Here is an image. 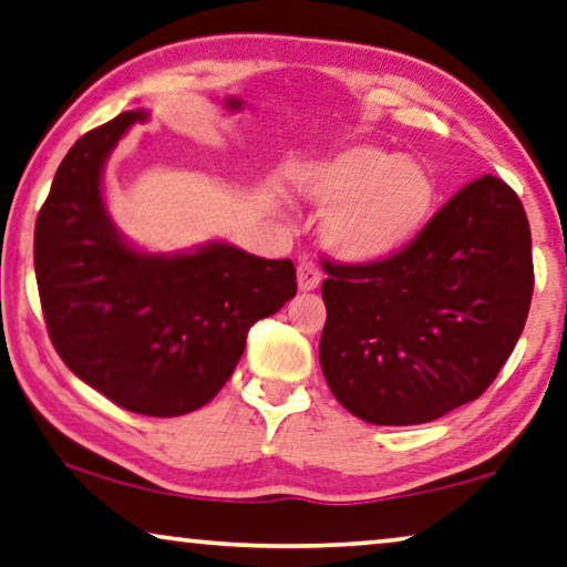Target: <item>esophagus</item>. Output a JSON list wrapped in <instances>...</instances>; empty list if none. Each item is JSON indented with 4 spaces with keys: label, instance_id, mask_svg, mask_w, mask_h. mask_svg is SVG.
<instances>
[{
    "label": "esophagus",
    "instance_id": "34e87169",
    "mask_svg": "<svg viewBox=\"0 0 567 567\" xmlns=\"http://www.w3.org/2000/svg\"><path fill=\"white\" fill-rule=\"evenodd\" d=\"M320 280H323V277H320V269H318L316 261L302 259L300 265H298V285H300V290L302 292L316 290V287L320 285Z\"/></svg>",
    "mask_w": 567,
    "mask_h": 567
}]
</instances>
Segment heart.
<instances>
[{"label": "heart", "instance_id": "1", "mask_svg": "<svg viewBox=\"0 0 567 567\" xmlns=\"http://www.w3.org/2000/svg\"><path fill=\"white\" fill-rule=\"evenodd\" d=\"M300 188L328 210L323 241L351 265H379L402 255L433 221L437 177L415 157L374 145H351L306 167Z\"/></svg>", "mask_w": 567, "mask_h": 567}]
</instances>
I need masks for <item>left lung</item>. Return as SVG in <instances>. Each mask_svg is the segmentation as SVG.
I'll return each instance as SVG.
<instances>
[{"mask_svg":"<svg viewBox=\"0 0 567 567\" xmlns=\"http://www.w3.org/2000/svg\"><path fill=\"white\" fill-rule=\"evenodd\" d=\"M323 267L320 369L371 425H422L478 400L517 346L535 287L527 214L494 175L455 193L402 255Z\"/></svg>","mask_w":567,"mask_h":567,"instance_id":"1","label":"left lung"}]
</instances>
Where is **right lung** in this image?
<instances>
[{
  "label": "right lung",
  "instance_id": "1",
  "mask_svg": "<svg viewBox=\"0 0 567 567\" xmlns=\"http://www.w3.org/2000/svg\"><path fill=\"white\" fill-rule=\"evenodd\" d=\"M147 112L91 130L63 157L35 224V275L58 357L114 404L150 417L203 408L229 382L247 333L295 298L290 259L234 244L147 255L101 196L112 150Z\"/></svg>",
  "mask_w": 567,
  "mask_h": 567
}]
</instances>
